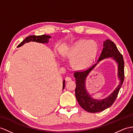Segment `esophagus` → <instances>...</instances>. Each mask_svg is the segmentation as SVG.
<instances>
[{"mask_svg":"<svg viewBox=\"0 0 133 133\" xmlns=\"http://www.w3.org/2000/svg\"><path fill=\"white\" fill-rule=\"evenodd\" d=\"M65 81H72V79H71L70 77H66L65 78Z\"/></svg>","mask_w":133,"mask_h":133,"instance_id":"34e87169","label":"esophagus"}]
</instances>
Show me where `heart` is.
I'll return each instance as SVG.
<instances>
[{"mask_svg": "<svg viewBox=\"0 0 133 133\" xmlns=\"http://www.w3.org/2000/svg\"><path fill=\"white\" fill-rule=\"evenodd\" d=\"M98 46L95 41L80 40L70 48L68 57L71 65L77 70H85L92 64L96 56Z\"/></svg>", "mask_w": 133, "mask_h": 133, "instance_id": "1", "label": "heart"}]
</instances>
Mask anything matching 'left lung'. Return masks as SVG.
I'll return each instance as SVG.
<instances>
[{
    "instance_id": "left-lung-1",
    "label": "left lung",
    "mask_w": 133,
    "mask_h": 133,
    "mask_svg": "<svg viewBox=\"0 0 133 133\" xmlns=\"http://www.w3.org/2000/svg\"><path fill=\"white\" fill-rule=\"evenodd\" d=\"M109 57H112L118 64V76L120 82L114 91L108 97L103 99H96L92 98L87 91L85 87V80L89 73L100 61ZM74 76L76 81L75 94L79 105L85 111L91 113L104 111L111 107L115 102L124 82V61L123 56L118 50L116 44L111 40L107 39L103 42V50L97 63L85 71L75 72Z\"/></svg>"
}]
</instances>
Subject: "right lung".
Masks as SVG:
<instances>
[{
    "label": "right lung",
    "instance_id": "right-lung-1",
    "mask_svg": "<svg viewBox=\"0 0 133 133\" xmlns=\"http://www.w3.org/2000/svg\"><path fill=\"white\" fill-rule=\"evenodd\" d=\"M51 38L50 35H30L28 37L26 38L25 39L22 41L20 44H18L17 47H20L24 45L26 43H28L30 42H39L41 43H47L49 42V39ZM65 87V80L63 81V90Z\"/></svg>",
    "mask_w": 133,
    "mask_h": 133
}]
</instances>
